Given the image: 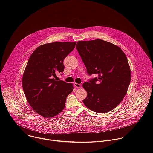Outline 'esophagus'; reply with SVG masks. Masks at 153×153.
Instances as JSON below:
<instances>
[{
	"instance_id": "obj_1",
	"label": "esophagus",
	"mask_w": 153,
	"mask_h": 153,
	"mask_svg": "<svg viewBox=\"0 0 153 153\" xmlns=\"http://www.w3.org/2000/svg\"><path fill=\"white\" fill-rule=\"evenodd\" d=\"M74 86H76V88H80V87H81V85L80 84V83H74Z\"/></svg>"
}]
</instances>
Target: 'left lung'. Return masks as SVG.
Returning <instances> with one entry per match:
<instances>
[{"mask_svg": "<svg viewBox=\"0 0 153 153\" xmlns=\"http://www.w3.org/2000/svg\"><path fill=\"white\" fill-rule=\"evenodd\" d=\"M76 48L89 75L97 77L83 83V100L91 111L106 113L116 108L126 94L131 70L126 55L118 46L101 39L79 41Z\"/></svg>", "mask_w": 153, "mask_h": 153, "instance_id": "8db88e82", "label": "left lung"}]
</instances>
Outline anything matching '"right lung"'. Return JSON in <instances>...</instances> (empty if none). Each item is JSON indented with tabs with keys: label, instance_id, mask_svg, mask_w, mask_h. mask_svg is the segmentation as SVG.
I'll list each match as a JSON object with an SVG mask.
<instances>
[{
	"label": "right lung",
	"instance_id": "1",
	"mask_svg": "<svg viewBox=\"0 0 153 153\" xmlns=\"http://www.w3.org/2000/svg\"><path fill=\"white\" fill-rule=\"evenodd\" d=\"M76 42H55L37 47L30 56L22 77L23 90L30 105L41 116L53 117L63 110L72 83L54 78L64 70V59Z\"/></svg>",
	"mask_w": 153,
	"mask_h": 153
}]
</instances>
